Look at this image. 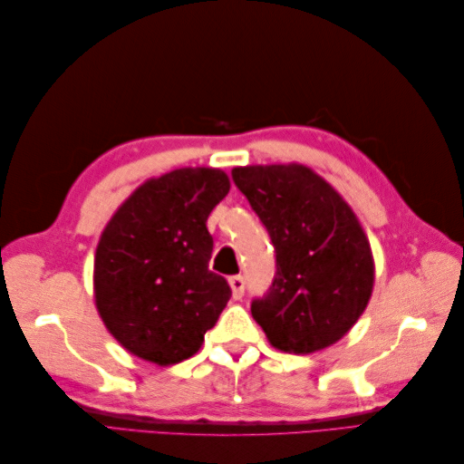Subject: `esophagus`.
I'll return each mask as SVG.
<instances>
[{
  "label": "esophagus",
  "mask_w": 464,
  "mask_h": 464,
  "mask_svg": "<svg viewBox=\"0 0 464 464\" xmlns=\"http://www.w3.org/2000/svg\"><path fill=\"white\" fill-rule=\"evenodd\" d=\"M229 285H231V291H233V299H241L243 293H245V281L241 275H233V277L229 279Z\"/></svg>",
  "instance_id": "obj_1"
}]
</instances>
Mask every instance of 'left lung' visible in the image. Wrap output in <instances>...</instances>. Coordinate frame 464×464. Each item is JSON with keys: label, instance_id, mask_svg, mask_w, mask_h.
Here are the masks:
<instances>
[{"label": "left lung", "instance_id": "8db88e82", "mask_svg": "<svg viewBox=\"0 0 464 464\" xmlns=\"http://www.w3.org/2000/svg\"><path fill=\"white\" fill-rule=\"evenodd\" d=\"M275 247L269 291L251 314L275 349L295 354L337 343L371 299V245L351 207L304 165H251L231 171Z\"/></svg>", "mask_w": 464, "mask_h": 464}]
</instances>
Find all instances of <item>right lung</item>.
Segmentation results:
<instances>
[{
    "instance_id": "right-lung-1",
    "label": "right lung",
    "mask_w": 464,
    "mask_h": 464,
    "mask_svg": "<svg viewBox=\"0 0 464 464\" xmlns=\"http://www.w3.org/2000/svg\"><path fill=\"white\" fill-rule=\"evenodd\" d=\"M221 169L185 167L143 183L115 211L95 251V304L123 347L157 364L201 349L231 287L209 271L207 217L229 193Z\"/></svg>"
}]
</instances>
